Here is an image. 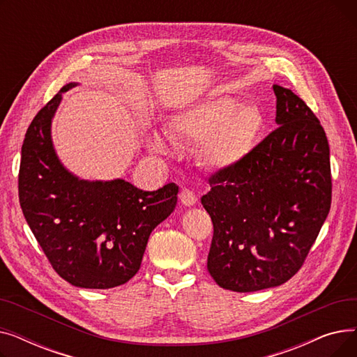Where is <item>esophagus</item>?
Listing matches in <instances>:
<instances>
[{"mask_svg":"<svg viewBox=\"0 0 357 357\" xmlns=\"http://www.w3.org/2000/svg\"><path fill=\"white\" fill-rule=\"evenodd\" d=\"M179 199L185 205V207H192V205L197 204V197L190 190H182L179 194Z\"/></svg>","mask_w":357,"mask_h":357,"instance_id":"34e87169","label":"esophagus"}]
</instances>
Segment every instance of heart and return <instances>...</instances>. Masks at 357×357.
<instances>
[{
  "instance_id": "1",
  "label": "heart",
  "mask_w": 357,
  "mask_h": 357,
  "mask_svg": "<svg viewBox=\"0 0 357 357\" xmlns=\"http://www.w3.org/2000/svg\"><path fill=\"white\" fill-rule=\"evenodd\" d=\"M265 116L256 105H245L231 97H213L183 111L174 120V135L201 142V159L213 169H230L255 149ZM174 144L171 131L156 130L149 139L153 152L165 153Z\"/></svg>"
}]
</instances>
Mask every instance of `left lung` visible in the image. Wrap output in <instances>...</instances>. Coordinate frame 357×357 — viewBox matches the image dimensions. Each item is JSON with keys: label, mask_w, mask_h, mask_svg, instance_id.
Returning a JSON list of instances; mask_svg holds the SVG:
<instances>
[{"label": "left lung", "mask_w": 357, "mask_h": 357, "mask_svg": "<svg viewBox=\"0 0 357 357\" xmlns=\"http://www.w3.org/2000/svg\"><path fill=\"white\" fill-rule=\"evenodd\" d=\"M278 128L249 156L210 178L201 204L213 220L207 268L234 292L279 287L314 245L331 205L330 147L298 96L273 85Z\"/></svg>", "instance_id": "obj_1"}]
</instances>
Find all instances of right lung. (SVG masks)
Wrapping results in <instances>:
<instances>
[{"label":"right lung","mask_w":357,"mask_h":357,"mask_svg":"<svg viewBox=\"0 0 357 357\" xmlns=\"http://www.w3.org/2000/svg\"><path fill=\"white\" fill-rule=\"evenodd\" d=\"M66 84L27 128L18 174L24 218L53 269L73 287L108 289L126 284L142 265L147 240L176 207L178 186L142 191L124 179L88 181L56 155L52 120Z\"/></svg>","instance_id":"obj_1"}]
</instances>
